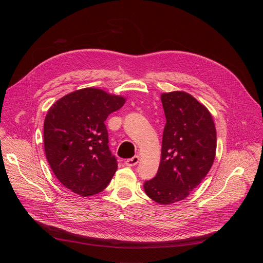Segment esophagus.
I'll return each instance as SVG.
<instances>
[{
  "label": "esophagus",
  "instance_id": "esophagus-1",
  "mask_svg": "<svg viewBox=\"0 0 263 263\" xmlns=\"http://www.w3.org/2000/svg\"><path fill=\"white\" fill-rule=\"evenodd\" d=\"M138 161H139V157H138V156H134V157H132V158L127 159V160L125 161V164H126L127 166H135V165L138 163Z\"/></svg>",
  "mask_w": 263,
  "mask_h": 263
}]
</instances>
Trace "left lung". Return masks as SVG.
Returning <instances> with one entry per match:
<instances>
[{"mask_svg":"<svg viewBox=\"0 0 263 263\" xmlns=\"http://www.w3.org/2000/svg\"><path fill=\"white\" fill-rule=\"evenodd\" d=\"M166 124L156 176L143 183L148 198L173 204L189 197L212 166L216 131L210 112L184 91L161 95Z\"/></svg>","mask_w":263,"mask_h":263,"instance_id":"obj_1","label":"left lung"}]
</instances>
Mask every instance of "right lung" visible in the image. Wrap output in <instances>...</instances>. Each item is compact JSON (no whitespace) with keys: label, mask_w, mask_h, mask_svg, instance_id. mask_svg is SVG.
<instances>
[{"label":"right lung","mask_w":263,"mask_h":263,"mask_svg":"<svg viewBox=\"0 0 263 263\" xmlns=\"http://www.w3.org/2000/svg\"><path fill=\"white\" fill-rule=\"evenodd\" d=\"M125 99L98 88H83L58 100L44 124L45 152L56 178L82 197L106 189L118 170L109 149L105 121Z\"/></svg>","instance_id":"1"}]
</instances>
